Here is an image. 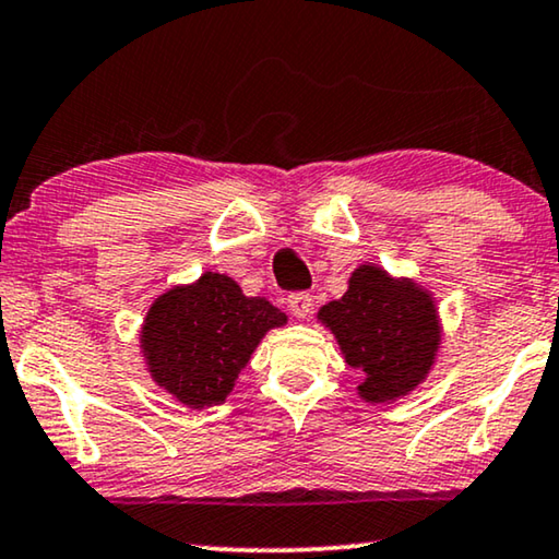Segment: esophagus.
Returning <instances> with one entry per match:
<instances>
[{"label":"esophagus","mask_w":559,"mask_h":559,"mask_svg":"<svg viewBox=\"0 0 559 559\" xmlns=\"http://www.w3.org/2000/svg\"><path fill=\"white\" fill-rule=\"evenodd\" d=\"M288 311L296 316V319H306L308 313H311V306H313V296L308 294V290H296V294L288 296Z\"/></svg>","instance_id":"1"}]
</instances>
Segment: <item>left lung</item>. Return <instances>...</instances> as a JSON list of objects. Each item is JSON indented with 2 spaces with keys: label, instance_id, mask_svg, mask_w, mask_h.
<instances>
[{
  "label": "left lung",
  "instance_id": "8db88e82",
  "mask_svg": "<svg viewBox=\"0 0 559 559\" xmlns=\"http://www.w3.org/2000/svg\"><path fill=\"white\" fill-rule=\"evenodd\" d=\"M319 319L338 338L348 366L366 373L359 394L381 404L412 391L427 377L439 344L435 304L412 281H391L377 265H361L338 301Z\"/></svg>",
  "mask_w": 559,
  "mask_h": 559
}]
</instances>
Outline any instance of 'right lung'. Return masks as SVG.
Here are the masks:
<instances>
[{"label":"right lung","instance_id":"1","mask_svg":"<svg viewBox=\"0 0 559 559\" xmlns=\"http://www.w3.org/2000/svg\"><path fill=\"white\" fill-rule=\"evenodd\" d=\"M286 323L265 298H248L233 278L205 273L150 308L143 348L157 386L190 409L226 402L263 333Z\"/></svg>","mask_w":559,"mask_h":559}]
</instances>
